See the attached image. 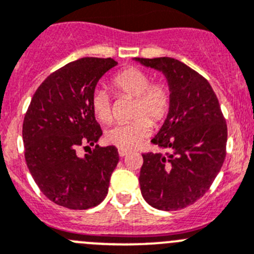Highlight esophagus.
<instances>
[{"label":"esophagus","mask_w":254,"mask_h":254,"mask_svg":"<svg viewBox=\"0 0 254 254\" xmlns=\"http://www.w3.org/2000/svg\"><path fill=\"white\" fill-rule=\"evenodd\" d=\"M127 153H129V151L125 150V149H119V156H125Z\"/></svg>","instance_id":"obj_1"}]
</instances>
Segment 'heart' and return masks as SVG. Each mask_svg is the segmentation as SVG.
I'll return each mask as SVG.
<instances>
[{
  "instance_id": "1",
  "label": "heart",
  "mask_w": 254,
  "mask_h": 254,
  "mask_svg": "<svg viewBox=\"0 0 254 254\" xmlns=\"http://www.w3.org/2000/svg\"><path fill=\"white\" fill-rule=\"evenodd\" d=\"M145 71L129 67L113 77L111 85L119 95L135 98L132 118L127 124H115L105 131V141L119 149H134L151 134V122L158 124L167 118L172 105L170 89L164 82H152ZM91 109L96 119L106 123L111 119V100L103 89L94 90L91 95ZM143 115L149 119L146 120Z\"/></svg>"
}]
</instances>
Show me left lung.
Returning <instances> with one entry per match:
<instances>
[{
	"label": "left lung",
	"instance_id": "8db88e82",
	"mask_svg": "<svg viewBox=\"0 0 254 254\" xmlns=\"http://www.w3.org/2000/svg\"><path fill=\"white\" fill-rule=\"evenodd\" d=\"M165 76L172 105L153 143L169 153L143 154L141 195L151 207L178 210L202 198L226 158L227 124L217 95L196 71L172 58L134 59Z\"/></svg>",
	"mask_w": 254,
	"mask_h": 254
}]
</instances>
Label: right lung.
Returning a JSON list of instances; mask_svg holds the SVG:
<instances>
[{"label":"right lung","instance_id":"add662e5","mask_svg":"<svg viewBox=\"0 0 254 254\" xmlns=\"http://www.w3.org/2000/svg\"><path fill=\"white\" fill-rule=\"evenodd\" d=\"M118 65L84 58L52 72L32 96L22 125L25 159L40 190L68 209H89L105 199L119 162L114 145H96L103 135L91 109L99 80ZM80 145L95 148L82 158Z\"/></svg>","mask_w":254,"mask_h":254}]
</instances>
